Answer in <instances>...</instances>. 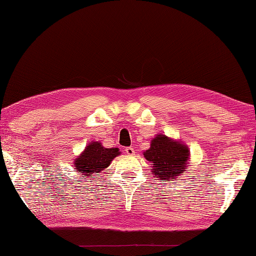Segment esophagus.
<instances>
[{"instance_id":"34e87169","label":"esophagus","mask_w":256,"mask_h":256,"mask_svg":"<svg viewBox=\"0 0 256 256\" xmlns=\"http://www.w3.org/2000/svg\"><path fill=\"white\" fill-rule=\"evenodd\" d=\"M125 152L130 156H133V154H136V150H134V148H132V146H128V148L125 149Z\"/></svg>"}]
</instances>
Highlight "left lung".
Instances as JSON below:
<instances>
[{"instance_id": "1", "label": "left lung", "mask_w": 256, "mask_h": 256, "mask_svg": "<svg viewBox=\"0 0 256 256\" xmlns=\"http://www.w3.org/2000/svg\"><path fill=\"white\" fill-rule=\"evenodd\" d=\"M144 156L151 164L154 177L159 180H177L190 166L188 146L164 134H157L151 140L150 148Z\"/></svg>"}]
</instances>
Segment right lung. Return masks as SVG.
Listing matches in <instances>:
<instances>
[{
    "mask_svg": "<svg viewBox=\"0 0 256 256\" xmlns=\"http://www.w3.org/2000/svg\"><path fill=\"white\" fill-rule=\"evenodd\" d=\"M120 154L118 148H105L99 141H92L73 162L76 170L88 178L102 172L110 166L112 159Z\"/></svg>",
    "mask_w": 256,
    "mask_h": 256,
    "instance_id": "1",
    "label": "right lung"
}]
</instances>
